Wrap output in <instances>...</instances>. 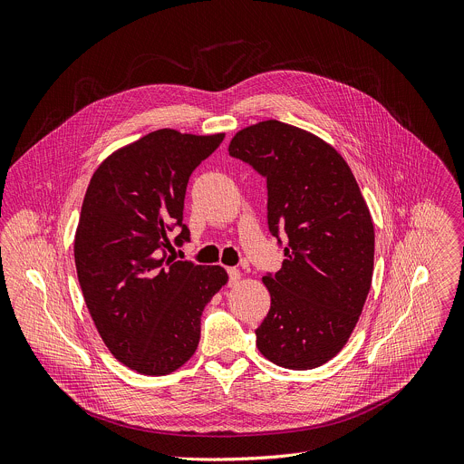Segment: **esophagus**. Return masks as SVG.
I'll return each mask as SVG.
<instances>
[{
  "label": "esophagus",
  "mask_w": 464,
  "mask_h": 464,
  "mask_svg": "<svg viewBox=\"0 0 464 464\" xmlns=\"http://www.w3.org/2000/svg\"><path fill=\"white\" fill-rule=\"evenodd\" d=\"M228 276H230V285H237L241 280V270L239 268H228Z\"/></svg>",
  "instance_id": "esophagus-1"
}]
</instances>
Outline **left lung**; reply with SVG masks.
Here are the masks:
<instances>
[{
  "instance_id": "left-lung-1",
  "label": "left lung",
  "mask_w": 464,
  "mask_h": 464,
  "mask_svg": "<svg viewBox=\"0 0 464 464\" xmlns=\"http://www.w3.org/2000/svg\"><path fill=\"white\" fill-rule=\"evenodd\" d=\"M228 153L266 179L268 230L287 236L282 268L261 280L270 309L256 345L276 365L318 367L347 343L372 287V214L343 157L302 128L257 122Z\"/></svg>"
}]
</instances>
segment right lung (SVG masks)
Here are the masks:
<instances>
[{"mask_svg": "<svg viewBox=\"0 0 464 464\" xmlns=\"http://www.w3.org/2000/svg\"><path fill=\"white\" fill-rule=\"evenodd\" d=\"M225 133L157 130L119 148L92 173L74 234L82 295L111 354L148 377L173 373L196 353L205 305L228 282L219 265L166 256L190 241L182 225L192 171Z\"/></svg>", "mask_w": 464, "mask_h": 464, "instance_id": "add662e5", "label": "right lung"}]
</instances>
